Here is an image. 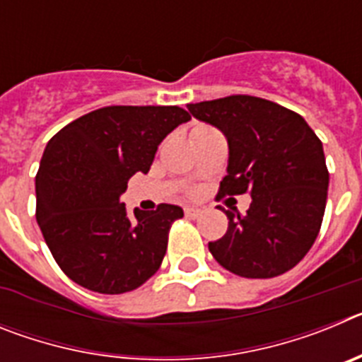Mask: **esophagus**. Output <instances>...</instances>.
Listing matches in <instances>:
<instances>
[{"label":"esophagus","instance_id":"34e87169","mask_svg":"<svg viewBox=\"0 0 362 362\" xmlns=\"http://www.w3.org/2000/svg\"><path fill=\"white\" fill-rule=\"evenodd\" d=\"M201 214H203V210L201 209H194V206H187V209H185V216L190 217V219H197Z\"/></svg>","mask_w":362,"mask_h":362}]
</instances>
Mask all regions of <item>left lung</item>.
Returning <instances> with one entry per match:
<instances>
[{"mask_svg": "<svg viewBox=\"0 0 362 362\" xmlns=\"http://www.w3.org/2000/svg\"><path fill=\"white\" fill-rule=\"evenodd\" d=\"M187 108L228 143L219 196H252L246 216L225 210L228 230L209 250L241 277L288 272L312 248L325 216L330 175L322 143L299 114L263 98L228 95Z\"/></svg>", "mask_w": 362, "mask_h": 362, "instance_id": "left-lung-1", "label": "left lung"}]
</instances>
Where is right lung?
<instances>
[{
	"mask_svg": "<svg viewBox=\"0 0 362 362\" xmlns=\"http://www.w3.org/2000/svg\"><path fill=\"white\" fill-rule=\"evenodd\" d=\"M190 121L179 107H105L63 127L47 143L36 175V219L56 263L99 293L136 290L158 272L177 204L134 209L121 196L150 170L158 146Z\"/></svg>",
	"mask_w": 362,
	"mask_h": 362,
	"instance_id": "add662e5",
	"label": "right lung"
}]
</instances>
